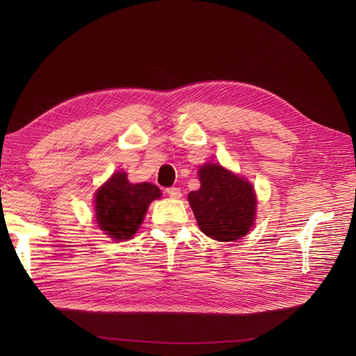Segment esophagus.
<instances>
[{
	"label": "esophagus",
	"mask_w": 356,
	"mask_h": 356,
	"mask_svg": "<svg viewBox=\"0 0 356 356\" xmlns=\"http://www.w3.org/2000/svg\"><path fill=\"white\" fill-rule=\"evenodd\" d=\"M165 193L170 196L172 199H179V197H181V192H180V189L179 188H168V189H165Z\"/></svg>",
	"instance_id": "34e87169"
}]
</instances>
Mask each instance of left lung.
<instances>
[{"mask_svg":"<svg viewBox=\"0 0 356 356\" xmlns=\"http://www.w3.org/2000/svg\"><path fill=\"white\" fill-rule=\"evenodd\" d=\"M199 191L189 193V203L200 231L216 241H235L248 234L257 212L254 186L220 164L199 168Z\"/></svg>","mask_w":356,"mask_h":356,"instance_id":"left-lung-1","label":"left lung"}]
</instances>
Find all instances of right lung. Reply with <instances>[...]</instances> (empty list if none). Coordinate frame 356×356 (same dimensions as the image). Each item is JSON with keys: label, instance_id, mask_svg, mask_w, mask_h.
Returning <instances> with one entry per match:
<instances>
[{"label": "right lung", "instance_id": "1", "mask_svg": "<svg viewBox=\"0 0 356 356\" xmlns=\"http://www.w3.org/2000/svg\"><path fill=\"white\" fill-rule=\"evenodd\" d=\"M160 197L156 184L129 183L125 172H117L95 193L98 228L117 241L131 239L143 223L149 203Z\"/></svg>", "mask_w": 356, "mask_h": 356}]
</instances>
